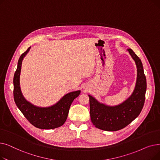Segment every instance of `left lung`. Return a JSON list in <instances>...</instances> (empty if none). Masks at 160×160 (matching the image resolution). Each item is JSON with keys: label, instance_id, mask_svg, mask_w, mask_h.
Returning a JSON list of instances; mask_svg holds the SVG:
<instances>
[{"label": "left lung", "instance_id": "left-lung-1", "mask_svg": "<svg viewBox=\"0 0 160 160\" xmlns=\"http://www.w3.org/2000/svg\"><path fill=\"white\" fill-rule=\"evenodd\" d=\"M128 52L135 61L138 77L132 95L120 105L108 106L99 103L92 96L89 97L90 116L95 127L106 131H117L124 128L140 114L145 100L147 80L139 58L130 48Z\"/></svg>", "mask_w": 160, "mask_h": 160}]
</instances>
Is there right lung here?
Masks as SVG:
<instances>
[{"label":"right lung","instance_id":"add662e5","mask_svg":"<svg viewBox=\"0 0 160 160\" xmlns=\"http://www.w3.org/2000/svg\"><path fill=\"white\" fill-rule=\"evenodd\" d=\"M30 47L20 56L18 68L13 77V97L15 102L26 119L35 127L41 129H54L62 126L69 113L70 106L80 91H76L65 95L55 105L48 108H39L27 101L20 88L19 78L23 58L28 52Z\"/></svg>","mask_w":160,"mask_h":160}]
</instances>
